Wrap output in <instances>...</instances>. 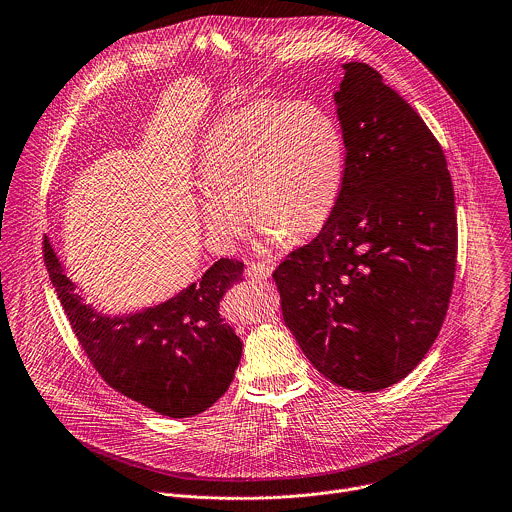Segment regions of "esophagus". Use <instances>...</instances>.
I'll use <instances>...</instances> for the list:
<instances>
[{"instance_id":"obj_1","label":"esophagus","mask_w":512,"mask_h":512,"mask_svg":"<svg viewBox=\"0 0 512 512\" xmlns=\"http://www.w3.org/2000/svg\"><path fill=\"white\" fill-rule=\"evenodd\" d=\"M271 273H273V265H267V263H251L245 269V275L249 279H267L271 277Z\"/></svg>"}]
</instances>
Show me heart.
I'll use <instances>...</instances> for the list:
<instances>
[{
    "instance_id": "obj_1",
    "label": "heart",
    "mask_w": 512,
    "mask_h": 512,
    "mask_svg": "<svg viewBox=\"0 0 512 512\" xmlns=\"http://www.w3.org/2000/svg\"><path fill=\"white\" fill-rule=\"evenodd\" d=\"M345 163L339 123L309 101L261 99L227 113L201 147L199 217L209 241L231 249L247 213L265 245L311 237L341 197Z\"/></svg>"
}]
</instances>
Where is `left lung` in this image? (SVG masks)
<instances>
[{"mask_svg":"<svg viewBox=\"0 0 512 512\" xmlns=\"http://www.w3.org/2000/svg\"><path fill=\"white\" fill-rule=\"evenodd\" d=\"M343 69L341 197L273 279L311 365L339 387L375 393L405 379L443 327L457 265L455 191L421 115L371 65Z\"/></svg>","mask_w":512,"mask_h":512,"instance_id":"left-lung-1","label":"left lung"}]
</instances>
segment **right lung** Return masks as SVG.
I'll list each match as a JSON object with an SVG mask.
<instances>
[{
	"instance_id": "right-lung-1",
	"label": "right lung",
	"mask_w": 512,
	"mask_h": 512,
	"mask_svg": "<svg viewBox=\"0 0 512 512\" xmlns=\"http://www.w3.org/2000/svg\"><path fill=\"white\" fill-rule=\"evenodd\" d=\"M43 257L81 349L109 387L171 419L199 415L225 395L243 343L219 303L243 281L241 261L219 259L165 303L109 317L75 291L49 239Z\"/></svg>"
}]
</instances>
